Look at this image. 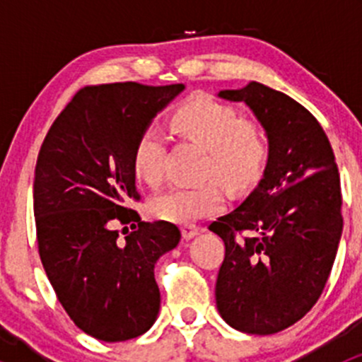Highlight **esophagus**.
I'll return each mask as SVG.
<instances>
[{
	"label": "esophagus",
	"mask_w": 362,
	"mask_h": 362,
	"mask_svg": "<svg viewBox=\"0 0 362 362\" xmlns=\"http://www.w3.org/2000/svg\"><path fill=\"white\" fill-rule=\"evenodd\" d=\"M199 231H202V228H198V226H182V236L185 240L194 238Z\"/></svg>",
	"instance_id": "1"
}]
</instances>
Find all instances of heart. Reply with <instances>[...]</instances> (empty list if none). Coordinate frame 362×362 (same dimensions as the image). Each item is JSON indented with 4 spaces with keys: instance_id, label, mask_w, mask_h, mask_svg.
Here are the masks:
<instances>
[{
    "instance_id": "obj_1",
    "label": "heart",
    "mask_w": 362,
    "mask_h": 362,
    "mask_svg": "<svg viewBox=\"0 0 362 362\" xmlns=\"http://www.w3.org/2000/svg\"><path fill=\"white\" fill-rule=\"evenodd\" d=\"M170 129L184 141L206 148L203 178L217 177L229 187L254 184L269 158L266 131L257 120L243 119L235 107L208 96H198L175 108ZM166 144L159 131L145 129L133 148V171L138 180L159 185L164 180ZM226 196L215 180L192 187H173L156 196L151 210L160 221L191 224L224 206Z\"/></svg>"
}]
</instances>
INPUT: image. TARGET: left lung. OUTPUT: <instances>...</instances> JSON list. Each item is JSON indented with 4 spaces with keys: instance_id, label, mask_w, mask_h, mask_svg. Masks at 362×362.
<instances>
[{
    "instance_id": "obj_1",
    "label": "left lung",
    "mask_w": 362,
    "mask_h": 362,
    "mask_svg": "<svg viewBox=\"0 0 362 362\" xmlns=\"http://www.w3.org/2000/svg\"><path fill=\"white\" fill-rule=\"evenodd\" d=\"M218 96L243 101L269 140L264 177L231 214L211 222L226 245L215 284L222 319L273 334L306 315L322 294L341 236V187L319 120L259 82Z\"/></svg>"
}]
</instances>
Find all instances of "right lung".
Returning <instances> with one entry per match:
<instances>
[{
	"label": "right lung",
	"instance_id": "obj_1",
	"mask_svg": "<svg viewBox=\"0 0 362 362\" xmlns=\"http://www.w3.org/2000/svg\"><path fill=\"white\" fill-rule=\"evenodd\" d=\"M182 90L184 83L83 87L40 148L33 185L40 259L69 319L101 341L136 338L158 319L154 266L180 231L166 221L141 222L129 208L140 202L133 148ZM119 223L134 231L122 239Z\"/></svg>",
	"mask_w": 362,
	"mask_h": 362
}]
</instances>
